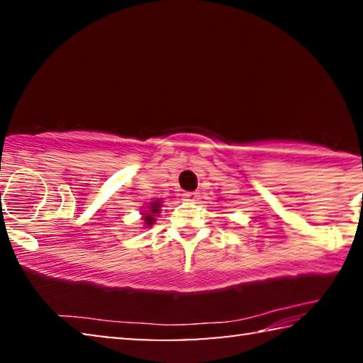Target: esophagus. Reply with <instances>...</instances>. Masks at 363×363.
Wrapping results in <instances>:
<instances>
[{
	"mask_svg": "<svg viewBox=\"0 0 363 363\" xmlns=\"http://www.w3.org/2000/svg\"><path fill=\"white\" fill-rule=\"evenodd\" d=\"M199 192H187V194H184V200L186 201H190V203H194V201H196L199 200Z\"/></svg>",
	"mask_w": 363,
	"mask_h": 363,
	"instance_id": "34e87169",
	"label": "esophagus"
}]
</instances>
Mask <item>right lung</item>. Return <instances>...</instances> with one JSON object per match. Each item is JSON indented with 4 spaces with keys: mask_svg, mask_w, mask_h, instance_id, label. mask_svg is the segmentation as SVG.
I'll use <instances>...</instances> for the list:
<instances>
[{
    "mask_svg": "<svg viewBox=\"0 0 363 363\" xmlns=\"http://www.w3.org/2000/svg\"><path fill=\"white\" fill-rule=\"evenodd\" d=\"M162 203H163V200H153V201H150L149 203V206H144L143 208V220H144V225L145 227H150L152 224H155V220H157V216L160 214V211H162ZM144 227V229H145Z\"/></svg>",
    "mask_w": 363,
    "mask_h": 363,
    "instance_id": "obj_1",
    "label": "right lung"
}]
</instances>
